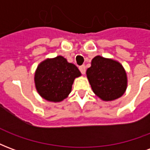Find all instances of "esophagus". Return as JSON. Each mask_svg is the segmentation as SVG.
Instances as JSON below:
<instances>
[{
    "label": "esophagus",
    "mask_w": 150,
    "mask_h": 150,
    "mask_svg": "<svg viewBox=\"0 0 150 150\" xmlns=\"http://www.w3.org/2000/svg\"><path fill=\"white\" fill-rule=\"evenodd\" d=\"M79 71H81L82 74H83V75H84L85 72H86V67H85V66L84 65L80 66V67H79Z\"/></svg>",
    "instance_id": "1"
}]
</instances>
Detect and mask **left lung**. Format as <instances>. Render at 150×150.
Returning <instances> with one entry per match:
<instances>
[{
	"label": "left lung",
	"instance_id": "1",
	"mask_svg": "<svg viewBox=\"0 0 150 150\" xmlns=\"http://www.w3.org/2000/svg\"><path fill=\"white\" fill-rule=\"evenodd\" d=\"M86 74L93 92L102 100H115L127 89L125 70L121 63L112 59L96 56Z\"/></svg>",
	"mask_w": 150,
	"mask_h": 150
}]
</instances>
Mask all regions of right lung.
I'll return each instance as SVG.
<instances>
[{
	"label": "right lung",
	"instance_id": "add662e5",
	"mask_svg": "<svg viewBox=\"0 0 150 150\" xmlns=\"http://www.w3.org/2000/svg\"><path fill=\"white\" fill-rule=\"evenodd\" d=\"M80 75L78 67L62 56L46 59L40 62L35 71V88L44 100L61 102L71 93L75 79Z\"/></svg>",
	"mask_w": 150,
	"mask_h": 150
}]
</instances>
